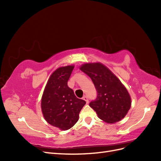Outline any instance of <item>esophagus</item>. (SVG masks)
<instances>
[{
  "label": "esophagus",
  "mask_w": 161,
  "mask_h": 161,
  "mask_svg": "<svg viewBox=\"0 0 161 161\" xmlns=\"http://www.w3.org/2000/svg\"><path fill=\"white\" fill-rule=\"evenodd\" d=\"M82 98H83V99L86 101V103H89V99H88V97L86 96V95H85L83 97H82Z\"/></svg>",
  "instance_id": "34e87169"
}]
</instances>
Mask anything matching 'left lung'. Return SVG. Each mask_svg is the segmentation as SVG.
<instances>
[{"instance_id": "8db88e82", "label": "left lung", "mask_w": 161, "mask_h": 161, "mask_svg": "<svg viewBox=\"0 0 161 161\" xmlns=\"http://www.w3.org/2000/svg\"><path fill=\"white\" fill-rule=\"evenodd\" d=\"M80 69L88 75L97 92L89 106L99 118L109 124L123 119L131 108V98L125 87L113 72L101 63H86Z\"/></svg>"}]
</instances>
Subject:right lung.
I'll return each instance as SVG.
<instances>
[{"label":"right lung","mask_w":161,"mask_h":161,"mask_svg":"<svg viewBox=\"0 0 161 161\" xmlns=\"http://www.w3.org/2000/svg\"><path fill=\"white\" fill-rule=\"evenodd\" d=\"M74 67H60L53 72L42 98V111L45 119L61 130H69L77 122L80 111L86 103L85 101L77 98L68 86Z\"/></svg>","instance_id":"add662e5"}]
</instances>
